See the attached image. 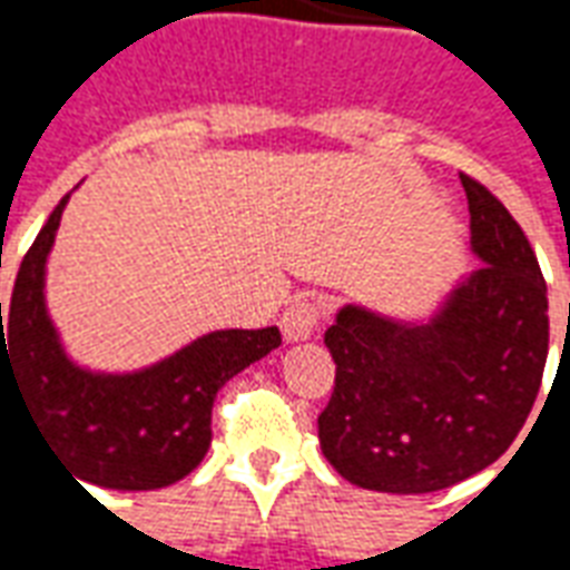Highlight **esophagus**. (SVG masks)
Masks as SVG:
<instances>
[{
  "instance_id": "obj_1",
  "label": "esophagus",
  "mask_w": 570,
  "mask_h": 570,
  "mask_svg": "<svg viewBox=\"0 0 570 570\" xmlns=\"http://www.w3.org/2000/svg\"><path fill=\"white\" fill-rule=\"evenodd\" d=\"M323 317V305L314 296H298L293 298V305L284 311V317H281V330H284L286 342H302V338H308L314 330H317V323Z\"/></svg>"
}]
</instances>
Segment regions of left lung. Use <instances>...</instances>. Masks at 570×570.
<instances>
[{
	"label": "left lung",
	"mask_w": 570,
	"mask_h": 570,
	"mask_svg": "<svg viewBox=\"0 0 570 570\" xmlns=\"http://www.w3.org/2000/svg\"><path fill=\"white\" fill-rule=\"evenodd\" d=\"M470 244L482 265L424 326L338 311L335 360L317 415L326 461L360 489L424 494L501 458L531 415L550 351V302L538 256L510 210L461 174Z\"/></svg>",
	"instance_id": "left-lung-1"
}]
</instances>
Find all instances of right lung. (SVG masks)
<instances>
[{
	"instance_id": "add662e5",
	"label": "right lung",
	"mask_w": 570,
	"mask_h": 570,
	"mask_svg": "<svg viewBox=\"0 0 570 570\" xmlns=\"http://www.w3.org/2000/svg\"><path fill=\"white\" fill-rule=\"evenodd\" d=\"M67 200L63 195L20 262L6 326L0 302V394L2 382L18 387L48 445L85 482L121 491L164 489L200 464L210 449L219 387L281 345V330L210 333L134 375H94L72 366L42 296L45 259Z\"/></svg>"
}]
</instances>
